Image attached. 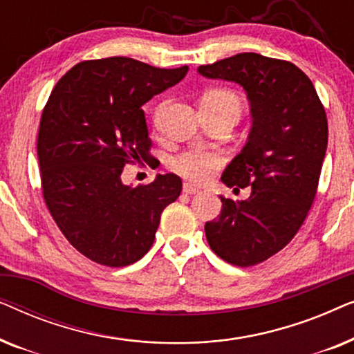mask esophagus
<instances>
[{
  "label": "esophagus",
  "mask_w": 354,
  "mask_h": 354,
  "mask_svg": "<svg viewBox=\"0 0 354 354\" xmlns=\"http://www.w3.org/2000/svg\"><path fill=\"white\" fill-rule=\"evenodd\" d=\"M183 193H187V195H196V193H200V188L192 185V183H185L183 185Z\"/></svg>",
  "instance_id": "esophagus-1"
}]
</instances>
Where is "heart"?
I'll list each match as a JSON object with an SVG mask.
<instances>
[{
	"instance_id": "b5f03b06",
	"label": "heart",
	"mask_w": 354,
	"mask_h": 354,
	"mask_svg": "<svg viewBox=\"0 0 354 354\" xmlns=\"http://www.w3.org/2000/svg\"><path fill=\"white\" fill-rule=\"evenodd\" d=\"M201 108L214 113H230L240 118L243 103L230 88H211L201 98ZM224 164V156L206 149H187L172 159L171 167L178 176L192 182H205Z\"/></svg>"
}]
</instances>
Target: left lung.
Segmentation results:
<instances>
[{
	"mask_svg": "<svg viewBox=\"0 0 354 354\" xmlns=\"http://www.w3.org/2000/svg\"><path fill=\"white\" fill-rule=\"evenodd\" d=\"M198 72L239 84L250 101L248 140L221 180L234 190L251 187V195L221 196V214L205 225L219 258L248 268L285 248L306 219L326 158V111L313 82L292 62L240 53Z\"/></svg>",
	"mask_w": 354,
	"mask_h": 354,
	"instance_id": "8db88e82",
	"label": "left lung"
}]
</instances>
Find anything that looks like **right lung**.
I'll return each mask as SVG.
<instances>
[{"instance_id":"obj_1","label":"right lung","mask_w":354,"mask_h":354,"mask_svg":"<svg viewBox=\"0 0 354 354\" xmlns=\"http://www.w3.org/2000/svg\"><path fill=\"white\" fill-rule=\"evenodd\" d=\"M187 72L106 57L79 62L51 91L37 143L43 198L69 243L95 263L122 268L142 259L164 207L180 195L176 174L135 188L120 174L149 158L142 106Z\"/></svg>"}]
</instances>
